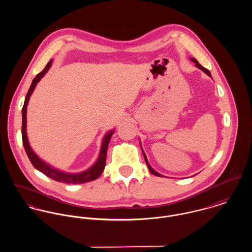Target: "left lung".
I'll return each mask as SVG.
<instances>
[{
    "instance_id": "obj_1",
    "label": "left lung",
    "mask_w": 252,
    "mask_h": 252,
    "mask_svg": "<svg viewBox=\"0 0 252 252\" xmlns=\"http://www.w3.org/2000/svg\"><path fill=\"white\" fill-rule=\"evenodd\" d=\"M191 60H192V61H193V62H194L195 64H196V66H197V67H198L199 69H201V70H202L203 72H206V73H207V74H209L210 76H212V74H211V72H210V71H209L208 69L204 68V67H203L202 65H200V64H199V62H198V61H197L196 59H193V58H191ZM144 160H145V163H146V165H147V167H148V169H149L150 173H151V174H153L154 176H157V177H161V175H160V174H158L157 172H155V171H154V170H153V169H152V168L150 167V165L148 164V161H147V159H146L145 155H144Z\"/></svg>"
}]
</instances>
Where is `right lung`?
<instances>
[{"label":"right lung","instance_id":"1","mask_svg":"<svg viewBox=\"0 0 252 252\" xmlns=\"http://www.w3.org/2000/svg\"><path fill=\"white\" fill-rule=\"evenodd\" d=\"M51 62L52 60H50L47 65L45 66V68L36 75V77L33 79L32 84L29 88V91L26 95L25 98V102L22 108V142L23 145L25 148V151L27 153L28 158L30 159L32 165L36 168V170H38L39 172H41L42 174H44L46 177L52 179V180L59 181V182H64V183H72V184H80V183H85V182H89V181H93V180H97L103 173L105 166H106V159H107V151H108V144L110 141L111 136L113 135V131L109 132L106 137L104 138L103 144H102V148H101V152L98 158V161L87 171L80 173V174H76V175H72V174H66L63 172H60L56 169H53L52 167L48 166L47 164H45L43 161H41L36 154L35 152L32 150L29 142H28V138H27V133H26V113H27V105L30 99L31 94L33 93L35 87H36V83L40 80V78L45 74V72L48 71V69L51 66Z\"/></svg>","mask_w":252,"mask_h":252}]
</instances>
